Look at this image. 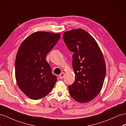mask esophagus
Wrapping results in <instances>:
<instances>
[{"label": "esophagus", "mask_w": 126, "mask_h": 126, "mask_svg": "<svg viewBox=\"0 0 126 126\" xmlns=\"http://www.w3.org/2000/svg\"><path fill=\"white\" fill-rule=\"evenodd\" d=\"M64 76H65V73H62L59 75V77L60 79H62L64 77Z\"/></svg>", "instance_id": "esophagus-1"}]
</instances>
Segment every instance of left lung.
<instances>
[{
	"mask_svg": "<svg viewBox=\"0 0 126 126\" xmlns=\"http://www.w3.org/2000/svg\"><path fill=\"white\" fill-rule=\"evenodd\" d=\"M66 46L72 52L75 82L68 85L69 94L81 103L90 102L102 90L106 74L103 53L95 39L82 29L63 33Z\"/></svg>",
	"mask_w": 126,
	"mask_h": 126,
	"instance_id": "8db88e82",
	"label": "left lung"
}]
</instances>
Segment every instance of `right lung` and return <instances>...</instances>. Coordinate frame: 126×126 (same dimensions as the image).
<instances>
[{
    "label": "right lung",
    "mask_w": 126,
    "mask_h": 126,
    "mask_svg": "<svg viewBox=\"0 0 126 126\" xmlns=\"http://www.w3.org/2000/svg\"><path fill=\"white\" fill-rule=\"evenodd\" d=\"M60 37L59 33L35 32L24 40L17 51L15 78L20 90L30 98L44 97L56 84L57 76L45 58Z\"/></svg>",
    "instance_id": "add662e5"
}]
</instances>
